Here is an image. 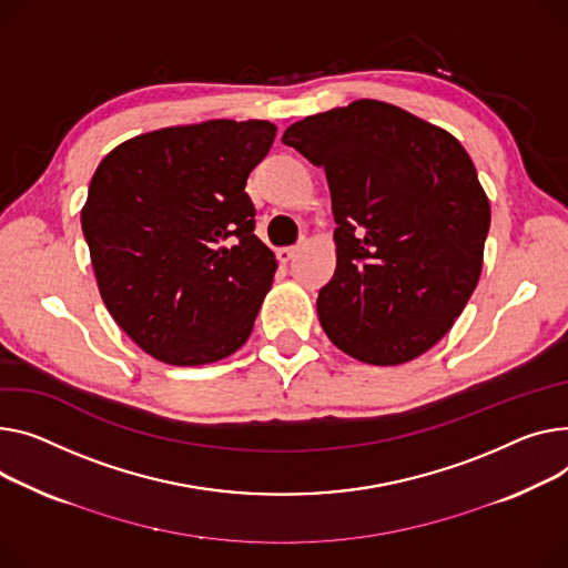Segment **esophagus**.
Segmentation results:
<instances>
[{"label":"esophagus","mask_w":568,"mask_h":568,"mask_svg":"<svg viewBox=\"0 0 568 568\" xmlns=\"http://www.w3.org/2000/svg\"><path fill=\"white\" fill-rule=\"evenodd\" d=\"M296 253H298V248L287 246V248H278L276 257H278V262H281V264H287V262H292V260L296 257Z\"/></svg>","instance_id":"esophagus-1"}]
</instances>
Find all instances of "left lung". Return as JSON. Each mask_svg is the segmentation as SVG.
I'll use <instances>...</instances> for the list:
<instances>
[{"label":"left lung","mask_w":568,"mask_h":568,"mask_svg":"<svg viewBox=\"0 0 568 568\" xmlns=\"http://www.w3.org/2000/svg\"><path fill=\"white\" fill-rule=\"evenodd\" d=\"M283 143L326 171L335 274L317 315L331 343L369 365H402L455 326L484 262L490 205L466 148L379 100L290 125Z\"/></svg>","instance_id":"left-lung-1"}]
</instances>
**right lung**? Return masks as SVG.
Here are the masks:
<instances>
[{
  "label": "right lung",
  "mask_w": 568,
  "mask_h": 568,
  "mask_svg": "<svg viewBox=\"0 0 568 568\" xmlns=\"http://www.w3.org/2000/svg\"><path fill=\"white\" fill-rule=\"evenodd\" d=\"M270 121H203L132 136L93 173L82 207L109 315L153 358L194 367L235 354L267 296L276 255L253 235L248 173Z\"/></svg>",
  "instance_id": "right-lung-1"
}]
</instances>
